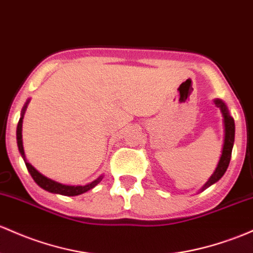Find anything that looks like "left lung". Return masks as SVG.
Returning a JSON list of instances; mask_svg holds the SVG:
<instances>
[{
  "mask_svg": "<svg viewBox=\"0 0 253 253\" xmlns=\"http://www.w3.org/2000/svg\"><path fill=\"white\" fill-rule=\"evenodd\" d=\"M213 104L216 105L217 108H220L222 116H223V132H224V137H223V146H222V154L220 157V161L217 163V167H216L215 171L212 173V175L209 177L205 184L202 186V188L199 191H204L207 190L208 187L217 182L218 180L223 176V174L226 173L227 168H228L229 162H230V157H232V150H233V145H234V135H235V125H234V119L230 116L228 108H227L226 103H224L222 99H213Z\"/></svg>",
  "mask_w": 253,
  "mask_h": 253,
  "instance_id": "8db88e82",
  "label": "left lung"
}]
</instances>
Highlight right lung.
Wrapping results in <instances>:
<instances>
[{
    "label": "right lung",
    "instance_id": "right-lung-1",
    "mask_svg": "<svg viewBox=\"0 0 253 253\" xmlns=\"http://www.w3.org/2000/svg\"><path fill=\"white\" fill-rule=\"evenodd\" d=\"M30 103V99H27L26 103H25L23 110H21L20 114V119H19L18 122V127H16V143H18V148H19V152H20L21 157L24 158V162L26 165L27 170L29 173L31 174V176L33 177V180L36 181V184L38 186H41L43 190L48 191V192L51 193H57V194H62V196H68V197H73V196H79V194L87 192L88 190L93 188L97 184L101 182V180L103 179V175H99L96 180H93L92 182L90 184H86L84 186H71V185H63L60 184V182L55 181V180L49 179L45 175L40 173L31 163H29V161L26 160V156H25V151H24V145H23V119H24V114L26 112L27 104Z\"/></svg>",
    "mask_w": 253,
    "mask_h": 253
}]
</instances>
